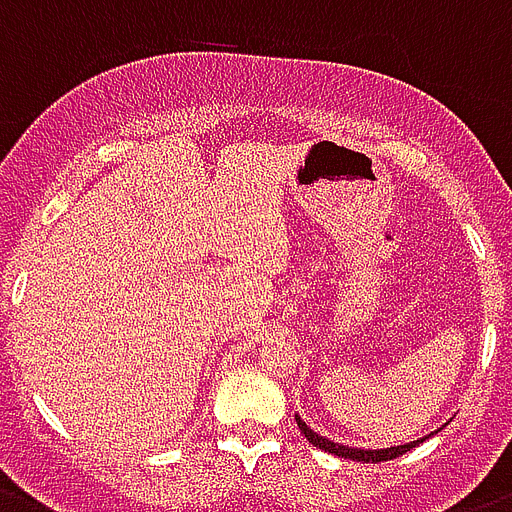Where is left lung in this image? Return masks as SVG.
<instances>
[{
  "mask_svg": "<svg viewBox=\"0 0 512 512\" xmlns=\"http://www.w3.org/2000/svg\"><path fill=\"white\" fill-rule=\"evenodd\" d=\"M296 427L302 429V435L307 437L315 448L325 450V453H333L338 458H349V461H362V463H380V461H390V458H398V455L409 453L411 448H416L419 442H424L427 437L422 440H414V442H406V445H398V448H382V450H362V448H349V445H341V442H333L328 437H320L315 429H309L304 424V419L296 414Z\"/></svg>",
  "mask_w": 512,
  "mask_h": 512,
  "instance_id": "8db88e82",
  "label": "left lung"
}]
</instances>
